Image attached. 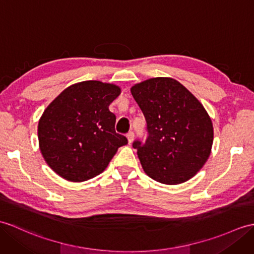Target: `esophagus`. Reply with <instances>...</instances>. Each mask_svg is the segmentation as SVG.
<instances>
[{
    "instance_id": "34e87169",
    "label": "esophagus",
    "mask_w": 254,
    "mask_h": 254,
    "mask_svg": "<svg viewBox=\"0 0 254 254\" xmlns=\"http://www.w3.org/2000/svg\"><path fill=\"white\" fill-rule=\"evenodd\" d=\"M127 140H128V144H131L133 139H134V133L132 131H129L127 134Z\"/></svg>"
}]
</instances>
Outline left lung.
<instances>
[{"label":"left lung","instance_id":"obj_1","mask_svg":"<svg viewBox=\"0 0 254 254\" xmlns=\"http://www.w3.org/2000/svg\"><path fill=\"white\" fill-rule=\"evenodd\" d=\"M131 93L147 122L146 140L133 143L145 173L168 185L191 179L213 144V126L203 106L171 78L143 81Z\"/></svg>","mask_w":254,"mask_h":254}]
</instances>
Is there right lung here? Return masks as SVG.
I'll list each match as a JSON object with an SVG mask.
<instances>
[{
  "mask_svg": "<svg viewBox=\"0 0 254 254\" xmlns=\"http://www.w3.org/2000/svg\"><path fill=\"white\" fill-rule=\"evenodd\" d=\"M119 86L83 81L64 90L47 106L38 126L40 150L50 168L70 182L95 178L127 139L115 129L109 105Z\"/></svg>",
  "mask_w": 254,
  "mask_h": 254,
  "instance_id": "1",
  "label": "right lung"
}]
</instances>
